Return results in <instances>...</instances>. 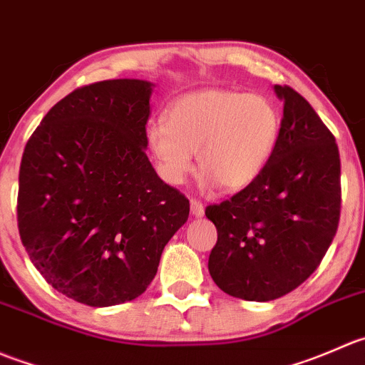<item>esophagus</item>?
Segmentation results:
<instances>
[{
  "mask_svg": "<svg viewBox=\"0 0 365 365\" xmlns=\"http://www.w3.org/2000/svg\"><path fill=\"white\" fill-rule=\"evenodd\" d=\"M190 207H191V215H193L195 218H202V216H204V205H202V202L191 198Z\"/></svg>",
  "mask_w": 365,
  "mask_h": 365,
  "instance_id": "34e87169",
  "label": "esophagus"
}]
</instances>
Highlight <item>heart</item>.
<instances>
[{
	"label": "heart",
	"instance_id": "heart-1",
	"mask_svg": "<svg viewBox=\"0 0 365 365\" xmlns=\"http://www.w3.org/2000/svg\"><path fill=\"white\" fill-rule=\"evenodd\" d=\"M279 133V110L268 97L205 88L178 97L168 106L167 122H153L145 136L167 182L181 184L198 153L205 182L240 191L262 174Z\"/></svg>",
	"mask_w": 365,
	"mask_h": 365
}]
</instances>
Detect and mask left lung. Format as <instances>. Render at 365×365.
<instances>
[{
	"instance_id": "obj_1",
	"label": "left lung",
	"mask_w": 365,
	"mask_h": 365,
	"mask_svg": "<svg viewBox=\"0 0 365 365\" xmlns=\"http://www.w3.org/2000/svg\"><path fill=\"white\" fill-rule=\"evenodd\" d=\"M275 153L230 200L209 205L218 241L207 268L223 293L269 302L305 282L331 245L341 212V160L334 135L291 86Z\"/></svg>"
}]
</instances>
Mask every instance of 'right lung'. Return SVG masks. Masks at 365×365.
Here are the masks:
<instances>
[{"instance_id":"obj_1","label":"right lung","mask_w":365,"mask_h":365,"mask_svg":"<svg viewBox=\"0 0 365 365\" xmlns=\"http://www.w3.org/2000/svg\"><path fill=\"white\" fill-rule=\"evenodd\" d=\"M153 88L125 78L74 90L24 149L21 241L48 284L79 304L138 298L190 215V200L145 154Z\"/></svg>"}]
</instances>
